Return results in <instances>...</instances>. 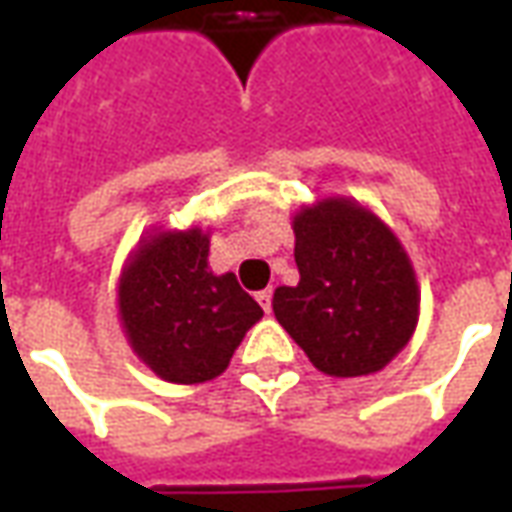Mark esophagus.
Returning a JSON list of instances; mask_svg holds the SVG:
<instances>
[{
  "instance_id": "34e87169",
  "label": "esophagus",
  "mask_w": 512,
  "mask_h": 512,
  "mask_svg": "<svg viewBox=\"0 0 512 512\" xmlns=\"http://www.w3.org/2000/svg\"><path fill=\"white\" fill-rule=\"evenodd\" d=\"M257 301H260L263 312H271V290H260V293H257Z\"/></svg>"
}]
</instances>
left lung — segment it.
I'll list each match as a JSON object with an SVG mask.
<instances>
[{
    "instance_id": "8db88e82",
    "label": "left lung",
    "mask_w": 512,
    "mask_h": 512,
    "mask_svg": "<svg viewBox=\"0 0 512 512\" xmlns=\"http://www.w3.org/2000/svg\"><path fill=\"white\" fill-rule=\"evenodd\" d=\"M299 285L274 290V315L321 373H378L411 340L419 318L414 268L376 213L345 197L293 216Z\"/></svg>"
}]
</instances>
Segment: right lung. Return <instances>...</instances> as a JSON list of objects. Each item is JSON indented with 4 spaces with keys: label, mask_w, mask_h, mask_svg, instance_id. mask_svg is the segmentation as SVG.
<instances>
[{
    "label": "right lung",
    "mask_w": 512,
    "mask_h": 512,
    "mask_svg": "<svg viewBox=\"0 0 512 512\" xmlns=\"http://www.w3.org/2000/svg\"><path fill=\"white\" fill-rule=\"evenodd\" d=\"M200 227L156 230L120 274L117 307L134 354L169 384L222 376L244 334L263 318L235 274H213Z\"/></svg>",
    "instance_id": "right-lung-1"
}]
</instances>
